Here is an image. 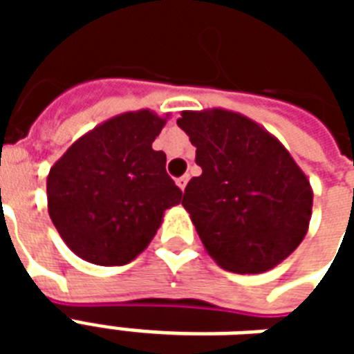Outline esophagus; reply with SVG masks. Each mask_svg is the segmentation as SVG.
Listing matches in <instances>:
<instances>
[{"label": "esophagus", "instance_id": "1", "mask_svg": "<svg viewBox=\"0 0 354 354\" xmlns=\"http://www.w3.org/2000/svg\"><path fill=\"white\" fill-rule=\"evenodd\" d=\"M187 182H189V176H182V178H178V180H176L178 187H180L182 192H184V189H185V185H187Z\"/></svg>", "mask_w": 354, "mask_h": 354}]
</instances>
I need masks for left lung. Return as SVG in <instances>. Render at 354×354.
Masks as SVG:
<instances>
[{
    "instance_id": "obj_1",
    "label": "left lung",
    "mask_w": 354,
    "mask_h": 354,
    "mask_svg": "<svg viewBox=\"0 0 354 354\" xmlns=\"http://www.w3.org/2000/svg\"><path fill=\"white\" fill-rule=\"evenodd\" d=\"M178 127L197 147L203 169L185 185L182 205L208 256L241 274L286 260L309 230V178L279 138L231 109L182 111Z\"/></svg>"
}]
</instances>
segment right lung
Returning <instances> with one entry per match:
<instances>
[{
  "mask_svg": "<svg viewBox=\"0 0 354 354\" xmlns=\"http://www.w3.org/2000/svg\"><path fill=\"white\" fill-rule=\"evenodd\" d=\"M151 109L96 124L66 149L47 176V208L58 235L81 260L124 266L151 243L182 192L167 155L151 144L167 124Z\"/></svg>",
  "mask_w": 354,
  "mask_h": 354,
  "instance_id": "obj_1",
  "label": "right lung"
}]
</instances>
